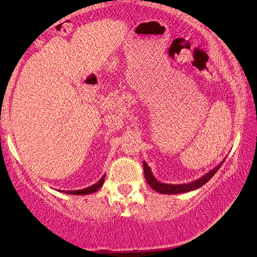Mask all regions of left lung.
<instances>
[{
	"label": "left lung",
	"instance_id": "left-lung-1",
	"mask_svg": "<svg viewBox=\"0 0 257 257\" xmlns=\"http://www.w3.org/2000/svg\"><path fill=\"white\" fill-rule=\"evenodd\" d=\"M224 161V160H223ZM222 163H220L215 168H213L212 171H209L208 173L203 175L198 180L193 181V182H188V184H184V185H170V184H164V182L158 181L154 175L151 172V168L149 167L145 161L143 163L144 166V174H145V179L147 181V184L150 185V187L154 189V191L158 193H161V194H180V193H187L191 191H194L196 188H200L201 186H203L206 182H208L214 174L219 171V168L222 166Z\"/></svg>",
	"mask_w": 257,
	"mask_h": 257
}]
</instances>
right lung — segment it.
I'll use <instances>...</instances> for the list:
<instances>
[{"instance_id":"1","label":"right lung","mask_w":257,"mask_h":257,"mask_svg":"<svg viewBox=\"0 0 257 257\" xmlns=\"http://www.w3.org/2000/svg\"><path fill=\"white\" fill-rule=\"evenodd\" d=\"M104 179H105V175L100 178V180L96 182V184L90 186V187H86L84 189H79V191H59V192H63V193H66V194H72V195H86V194H92V193L97 192L98 189H99L101 186L104 184Z\"/></svg>"}]
</instances>
